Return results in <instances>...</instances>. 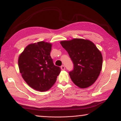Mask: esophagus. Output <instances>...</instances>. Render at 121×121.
I'll return each instance as SVG.
<instances>
[{"mask_svg":"<svg viewBox=\"0 0 121 121\" xmlns=\"http://www.w3.org/2000/svg\"><path fill=\"white\" fill-rule=\"evenodd\" d=\"M61 69H62V70H65V67L64 65H61Z\"/></svg>","mask_w":121,"mask_h":121,"instance_id":"34e87169","label":"esophagus"}]
</instances>
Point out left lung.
Segmentation results:
<instances>
[{"mask_svg": "<svg viewBox=\"0 0 121 121\" xmlns=\"http://www.w3.org/2000/svg\"><path fill=\"white\" fill-rule=\"evenodd\" d=\"M60 44L73 62V69L69 73L73 83L82 89L92 85L102 69L101 52L91 41L84 39L63 40Z\"/></svg>", "mask_w": 121, "mask_h": 121, "instance_id": "left-lung-1", "label": "left lung"}]
</instances>
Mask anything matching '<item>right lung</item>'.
I'll use <instances>...</instances> for the list:
<instances>
[{"label":"right lung","mask_w":121,"mask_h":121,"mask_svg":"<svg viewBox=\"0 0 121 121\" xmlns=\"http://www.w3.org/2000/svg\"><path fill=\"white\" fill-rule=\"evenodd\" d=\"M52 44L39 42L28 45L18 60L20 72L29 86L36 90L48 91L54 85L61 69L50 56Z\"/></svg>","instance_id":"right-lung-1"}]
</instances>
